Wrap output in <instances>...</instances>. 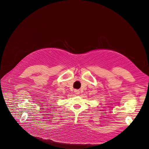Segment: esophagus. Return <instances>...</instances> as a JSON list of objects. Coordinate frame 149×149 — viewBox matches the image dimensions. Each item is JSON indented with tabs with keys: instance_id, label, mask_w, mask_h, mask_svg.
Wrapping results in <instances>:
<instances>
[{
	"instance_id": "34e87169",
	"label": "esophagus",
	"mask_w": 149,
	"mask_h": 149,
	"mask_svg": "<svg viewBox=\"0 0 149 149\" xmlns=\"http://www.w3.org/2000/svg\"><path fill=\"white\" fill-rule=\"evenodd\" d=\"M74 92L75 93V94H77V95H78L79 94V91L78 90H75Z\"/></svg>"
}]
</instances>
